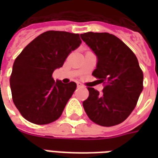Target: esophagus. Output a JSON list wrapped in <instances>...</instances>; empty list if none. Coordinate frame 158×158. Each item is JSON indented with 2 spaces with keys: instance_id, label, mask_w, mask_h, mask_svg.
I'll return each mask as SVG.
<instances>
[{
  "instance_id": "34e87169",
  "label": "esophagus",
  "mask_w": 158,
  "mask_h": 158,
  "mask_svg": "<svg viewBox=\"0 0 158 158\" xmlns=\"http://www.w3.org/2000/svg\"><path fill=\"white\" fill-rule=\"evenodd\" d=\"M77 86H78V88H83V87H84V85H80V84H78V85H77Z\"/></svg>"
}]
</instances>
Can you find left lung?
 Masks as SVG:
<instances>
[{"instance_id":"left-lung-1","label":"left lung","mask_w":158,"mask_h":158,"mask_svg":"<svg viewBox=\"0 0 158 158\" xmlns=\"http://www.w3.org/2000/svg\"><path fill=\"white\" fill-rule=\"evenodd\" d=\"M81 39L98 58L92 75L103 83L102 92L88 87L83 106L89 118L105 127L123 123L135 109L143 89V72L135 53L109 33L87 32Z\"/></svg>"}]
</instances>
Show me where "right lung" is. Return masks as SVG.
Here are the masks:
<instances>
[{
    "label": "right lung",
    "mask_w": 158,
    "mask_h": 158,
    "mask_svg": "<svg viewBox=\"0 0 158 158\" xmlns=\"http://www.w3.org/2000/svg\"><path fill=\"white\" fill-rule=\"evenodd\" d=\"M80 44L79 34L50 30L37 36L15 59L10 77L12 101L26 120L42 125L61 117L77 85L55 82L52 73Z\"/></svg>",
    "instance_id": "add662e5"
}]
</instances>
